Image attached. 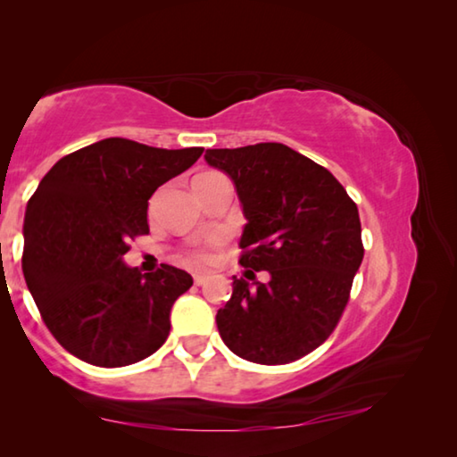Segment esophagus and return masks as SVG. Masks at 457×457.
I'll list each match as a JSON object with an SVG mask.
<instances>
[{"instance_id":"esophagus-1","label":"esophagus","mask_w":457,"mask_h":457,"mask_svg":"<svg viewBox=\"0 0 457 457\" xmlns=\"http://www.w3.org/2000/svg\"><path fill=\"white\" fill-rule=\"evenodd\" d=\"M207 280H210V274H193V282H195L197 286L207 284Z\"/></svg>"}]
</instances>
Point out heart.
I'll list each match as a JSON object with an SVG mask.
<instances>
[{"label":"heart","mask_w":457,"mask_h":457,"mask_svg":"<svg viewBox=\"0 0 457 457\" xmlns=\"http://www.w3.org/2000/svg\"><path fill=\"white\" fill-rule=\"evenodd\" d=\"M215 171H205L201 175H212ZM223 245V236L221 234H213L205 239V242H201L197 245L189 247V250L183 252V260L187 262L191 266H205V264H212L218 256V250Z\"/></svg>","instance_id":"b5f03b06"}]
</instances>
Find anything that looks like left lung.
<instances>
[{"instance_id":"8db88e82","label":"left lung","mask_w":457,"mask_h":457,"mask_svg":"<svg viewBox=\"0 0 457 457\" xmlns=\"http://www.w3.org/2000/svg\"><path fill=\"white\" fill-rule=\"evenodd\" d=\"M205 161L236 183L247 226L218 328L231 353L258 365H286L327 340L351 298L365 256L357 204L328 169L282 143L207 149Z\"/></svg>"}]
</instances>
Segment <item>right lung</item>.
Instances as JSON below:
<instances>
[{"label": "right lung", "mask_w": 457, "mask_h": 457, "mask_svg": "<svg viewBox=\"0 0 457 457\" xmlns=\"http://www.w3.org/2000/svg\"><path fill=\"white\" fill-rule=\"evenodd\" d=\"M201 153L104 138L62 157L29 197L24 278L44 324L74 357L127 367L165 343L169 312L193 278L167 264L141 274L122 256L149 234L153 193Z\"/></svg>", "instance_id": "add662e5"}]
</instances>
